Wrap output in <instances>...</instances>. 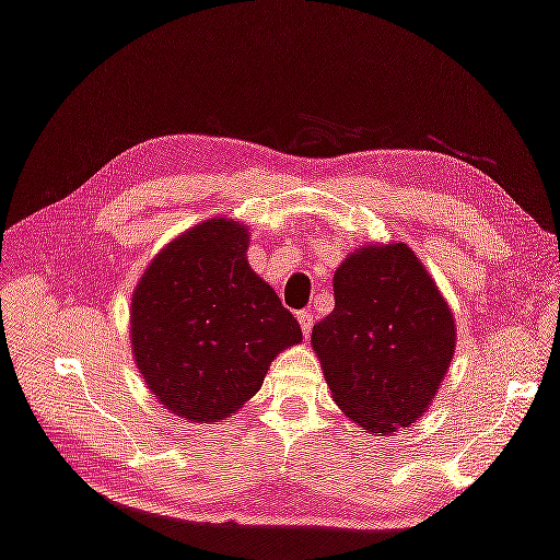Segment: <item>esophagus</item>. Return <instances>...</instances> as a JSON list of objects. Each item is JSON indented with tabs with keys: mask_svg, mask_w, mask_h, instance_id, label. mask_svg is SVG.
Masks as SVG:
<instances>
[{
	"mask_svg": "<svg viewBox=\"0 0 560 560\" xmlns=\"http://www.w3.org/2000/svg\"><path fill=\"white\" fill-rule=\"evenodd\" d=\"M299 326H301V331H304V336L308 339V334H312V328H314V316L308 314V312H301L299 314Z\"/></svg>",
	"mask_w": 560,
	"mask_h": 560,
	"instance_id": "34e87169",
	"label": "esophagus"
}]
</instances>
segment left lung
<instances>
[{
  "label": "left lung",
  "mask_w": 560,
  "mask_h": 560,
  "mask_svg": "<svg viewBox=\"0 0 560 560\" xmlns=\"http://www.w3.org/2000/svg\"><path fill=\"white\" fill-rule=\"evenodd\" d=\"M336 306L312 331L336 406L374 436L429 411L456 351L448 301L411 246L366 244L334 273Z\"/></svg>",
  "instance_id": "8db88e82"
}]
</instances>
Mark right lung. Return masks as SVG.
<instances>
[{
	"instance_id": "obj_1",
	"label": "right lung",
	"mask_w": 560,
	"mask_h": 560,
	"mask_svg": "<svg viewBox=\"0 0 560 560\" xmlns=\"http://www.w3.org/2000/svg\"><path fill=\"white\" fill-rule=\"evenodd\" d=\"M252 234L214 217L186 229L141 273L129 308L139 374L189 423L234 416L301 328L246 259Z\"/></svg>"
}]
</instances>
